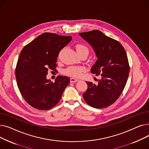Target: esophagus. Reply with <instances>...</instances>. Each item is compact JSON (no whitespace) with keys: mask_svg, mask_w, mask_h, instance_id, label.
<instances>
[{"mask_svg":"<svg viewBox=\"0 0 149 149\" xmlns=\"http://www.w3.org/2000/svg\"><path fill=\"white\" fill-rule=\"evenodd\" d=\"M78 81H79V80L75 79V78H70V83H75Z\"/></svg>","mask_w":149,"mask_h":149,"instance_id":"obj_1","label":"esophagus"}]
</instances>
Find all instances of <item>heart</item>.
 Listing matches in <instances>:
<instances>
[{
  "instance_id": "heart-1",
  "label": "heart",
  "mask_w": 149,
  "mask_h": 149,
  "mask_svg": "<svg viewBox=\"0 0 149 149\" xmlns=\"http://www.w3.org/2000/svg\"><path fill=\"white\" fill-rule=\"evenodd\" d=\"M75 48L79 54L84 52L89 54V48L83 44H77L75 46ZM85 70L86 68L83 66H70L63 70V74L72 77H79Z\"/></svg>"
}]
</instances>
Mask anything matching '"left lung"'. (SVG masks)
I'll return each instance as SVG.
<instances>
[{"mask_svg": "<svg viewBox=\"0 0 149 149\" xmlns=\"http://www.w3.org/2000/svg\"><path fill=\"white\" fill-rule=\"evenodd\" d=\"M94 49L98 58L91 71L101 75L97 84L87 81L83 98L91 107L101 109L112 105L123 92L129 74L127 54L122 45L99 30L79 33Z\"/></svg>", "mask_w": 149, "mask_h": 149, "instance_id": "8db88e82", "label": "left lung"}]
</instances>
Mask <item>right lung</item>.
<instances>
[{"instance_id":"obj_1","label":"right lung","mask_w":149,"mask_h":149,"mask_svg":"<svg viewBox=\"0 0 149 149\" xmlns=\"http://www.w3.org/2000/svg\"><path fill=\"white\" fill-rule=\"evenodd\" d=\"M71 40L70 36L45 33L22 49L15 68V78L22 97L33 107L48 110L59 102L69 84V78L59 75L51 82L46 75L49 70H56L59 52Z\"/></svg>"}]
</instances>
